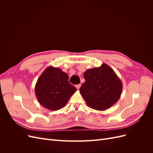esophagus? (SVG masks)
<instances>
[{
    "label": "esophagus",
    "instance_id": "34e87169",
    "mask_svg": "<svg viewBox=\"0 0 153 153\" xmlns=\"http://www.w3.org/2000/svg\"><path fill=\"white\" fill-rule=\"evenodd\" d=\"M80 87H81V84H78V85H76V87L77 89H79Z\"/></svg>",
    "mask_w": 153,
    "mask_h": 153
}]
</instances>
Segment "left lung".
Returning <instances> with one entry per match:
<instances>
[{"label":"left lung","mask_w":153,"mask_h":153,"mask_svg":"<svg viewBox=\"0 0 153 153\" xmlns=\"http://www.w3.org/2000/svg\"><path fill=\"white\" fill-rule=\"evenodd\" d=\"M84 76L85 82L80 91L87 105L98 110H106L117 102L122 92V83L108 65L88 69Z\"/></svg>","instance_id":"obj_1"}]
</instances>
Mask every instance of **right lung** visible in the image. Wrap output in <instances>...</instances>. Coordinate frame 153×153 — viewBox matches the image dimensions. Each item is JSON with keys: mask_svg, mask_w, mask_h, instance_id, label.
Instances as JSON below:
<instances>
[{"mask_svg": "<svg viewBox=\"0 0 153 153\" xmlns=\"http://www.w3.org/2000/svg\"><path fill=\"white\" fill-rule=\"evenodd\" d=\"M69 76L61 69L48 67L37 81L35 91L39 103L51 110L64 107L76 91L68 81Z\"/></svg>", "mask_w": 153, "mask_h": 153, "instance_id": "right-lung-1", "label": "right lung"}]
</instances>
